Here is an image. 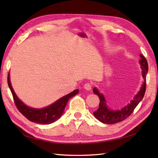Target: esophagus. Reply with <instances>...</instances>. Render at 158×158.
I'll use <instances>...</instances> for the list:
<instances>
[{"instance_id": "obj_1", "label": "esophagus", "mask_w": 158, "mask_h": 158, "mask_svg": "<svg viewBox=\"0 0 158 158\" xmlns=\"http://www.w3.org/2000/svg\"><path fill=\"white\" fill-rule=\"evenodd\" d=\"M84 89L87 90H90L92 89V84H90V83H86V84H84Z\"/></svg>"}]
</instances>
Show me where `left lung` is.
<instances>
[{"label":"left lung","mask_w":158,"mask_h":158,"mask_svg":"<svg viewBox=\"0 0 158 158\" xmlns=\"http://www.w3.org/2000/svg\"><path fill=\"white\" fill-rule=\"evenodd\" d=\"M140 64L141 65V69H142V76L144 79V83L142 86H141L140 90L134 98L133 100L130 102V104L125 106L124 108L118 111L109 109L106 105V101L104 95L99 93L97 89H95V88L93 89V93L95 95H98L100 101L99 108L97 109V111L93 112V115L100 122L106 124H114L124 121L125 119H126L127 117L130 116L131 114L135 110L136 106L138 105V104L143 99L146 89V74L148 73V62H147L145 57L142 54H140Z\"/></svg>","instance_id":"left-lung-1"}]
</instances>
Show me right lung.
Listing matches in <instances>:
<instances>
[{"label": "right lung", "mask_w": 158, "mask_h": 158, "mask_svg": "<svg viewBox=\"0 0 158 158\" xmlns=\"http://www.w3.org/2000/svg\"><path fill=\"white\" fill-rule=\"evenodd\" d=\"M7 84H8L10 89L11 90L15 105L20 113L23 114L29 121L36 123L44 125L52 123L57 121L63 114L64 109L65 108L68 100L73 96L78 94L79 93L78 89L74 90V91L59 99L52 105L44 109H37L28 107L17 98L12 89L11 84H10L9 74L7 76Z\"/></svg>", "instance_id": "1"}]
</instances>
